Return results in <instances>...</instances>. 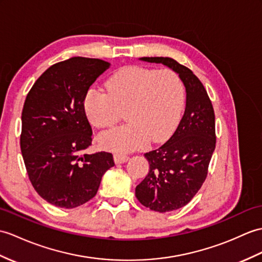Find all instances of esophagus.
<instances>
[{"label":"esophagus","mask_w":262,"mask_h":262,"mask_svg":"<svg viewBox=\"0 0 262 262\" xmlns=\"http://www.w3.org/2000/svg\"><path fill=\"white\" fill-rule=\"evenodd\" d=\"M128 159H129V156L124 154V153H115L114 154V160L117 164L125 163V162L128 161Z\"/></svg>","instance_id":"esophagus-1"}]
</instances>
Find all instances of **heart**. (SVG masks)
Returning a JSON list of instances; mask_svg holds the SVG:
<instances>
[{
	"mask_svg": "<svg viewBox=\"0 0 262 262\" xmlns=\"http://www.w3.org/2000/svg\"><path fill=\"white\" fill-rule=\"evenodd\" d=\"M107 93L90 88L83 107L90 124L105 129L125 113L126 125L103 133L99 143L107 149L129 151L149 142L165 141L179 125L185 106L183 81L171 69L129 66L107 81Z\"/></svg>",
	"mask_w": 262,
	"mask_h": 262,
	"instance_id": "obj_1",
	"label": "heart"
}]
</instances>
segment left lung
<instances>
[{
  "label": "left lung",
  "mask_w": 262,
  "mask_h": 262,
  "mask_svg": "<svg viewBox=\"0 0 262 262\" xmlns=\"http://www.w3.org/2000/svg\"><path fill=\"white\" fill-rule=\"evenodd\" d=\"M141 60L167 66L179 74L186 90L185 112L178 128L161 147L144 154L149 172L135 190L144 206L164 213L186 205L204 183L215 148V116L204 86L187 67L172 58Z\"/></svg>",
  "instance_id": "obj_1"
}]
</instances>
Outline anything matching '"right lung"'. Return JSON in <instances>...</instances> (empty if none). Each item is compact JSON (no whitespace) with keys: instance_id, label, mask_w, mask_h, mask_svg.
Segmentation results:
<instances>
[{"instance_id":"obj_1","label":"right lung","mask_w":262,"mask_h":262,"mask_svg":"<svg viewBox=\"0 0 262 262\" xmlns=\"http://www.w3.org/2000/svg\"><path fill=\"white\" fill-rule=\"evenodd\" d=\"M109 66L83 57L58 62L38 78L24 101L20 145L29 179L42 199L59 208L88 202L115 165L107 151L82 155L93 142L84 96Z\"/></svg>"}]
</instances>
